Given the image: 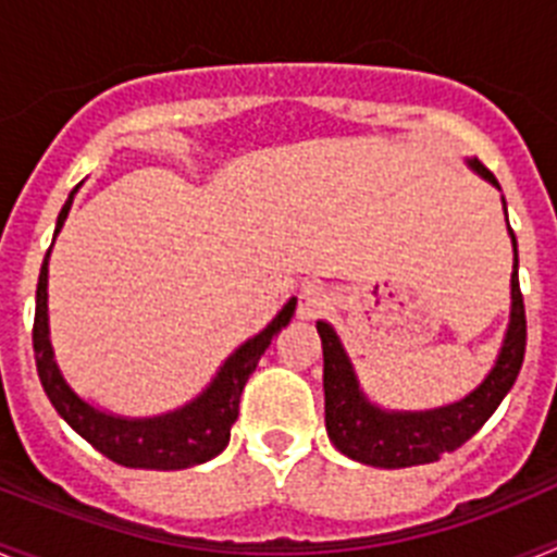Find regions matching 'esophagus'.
<instances>
[{"mask_svg":"<svg viewBox=\"0 0 557 557\" xmlns=\"http://www.w3.org/2000/svg\"><path fill=\"white\" fill-rule=\"evenodd\" d=\"M329 289L326 284L321 282H309L298 289V309L295 314L301 318V321H314V318H321L323 312L329 309Z\"/></svg>","mask_w":557,"mask_h":557,"instance_id":"34e87169","label":"esophagus"}]
</instances>
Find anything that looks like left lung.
Returning a JSON list of instances; mask_svg holds the SVG:
<instances>
[{"mask_svg":"<svg viewBox=\"0 0 557 557\" xmlns=\"http://www.w3.org/2000/svg\"><path fill=\"white\" fill-rule=\"evenodd\" d=\"M466 164L499 189V181L491 175L476 159ZM505 220H508V203L502 198ZM513 243V273H510V321L502 337L499 354L494 368L485 373L480 385L462 396L432 410H385L373 405L366 391L359 387L357 371L346 348L339 343V334L332 323L318 321V334L323 343V393H326V432L334 449L357 462H366L373 469H407L421 462H435L446 451L460 449L476 430H480L502 398L508 396L516 376L524 362V346H528V321H524V301L519 289V250H516V234L510 231Z\"/></svg>","mask_w":557,"mask_h":557,"instance_id":"1","label":"left lung"}]
</instances>
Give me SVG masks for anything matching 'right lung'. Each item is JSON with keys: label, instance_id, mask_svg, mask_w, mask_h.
Here are the masks:
<instances>
[{"label": "right lung", "instance_id": "add662e5", "mask_svg": "<svg viewBox=\"0 0 557 557\" xmlns=\"http://www.w3.org/2000/svg\"><path fill=\"white\" fill-rule=\"evenodd\" d=\"M77 189L81 186L72 189L69 200L63 203L61 214H58L55 236L61 234L63 223H66ZM49 253H52V245H49L47 256H44L41 275H38L33 351H36V368L38 379H41V387L49 401H52V407L58 410V416L83 441L95 446L100 455H106L113 462H120V466H127V469L178 471L218 457L228 446L231 426H234L236 416H239V396H243L245 382L256 371L262 354L268 351L270 339L293 321L295 298H289L284 304L282 312L275 314L262 332L245 339L239 348H234L209 385L191 398V401H186L184 407L147 418L113 416V412L100 410V407H95L83 396H77L75 387L69 385L61 366H58L52 337H49Z\"/></svg>", "mask_w": 557, "mask_h": 557}]
</instances>
